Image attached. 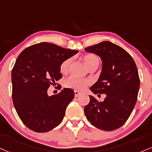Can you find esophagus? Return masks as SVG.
Returning <instances> with one entry per match:
<instances>
[{
    "instance_id": "34e87169",
    "label": "esophagus",
    "mask_w": 152,
    "mask_h": 152,
    "mask_svg": "<svg viewBox=\"0 0 152 152\" xmlns=\"http://www.w3.org/2000/svg\"><path fill=\"white\" fill-rule=\"evenodd\" d=\"M80 92H79V91H75V97H77L78 96H79V95L80 94Z\"/></svg>"
}]
</instances>
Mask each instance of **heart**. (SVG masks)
I'll list each match as a JSON object with an SVG mask.
<instances>
[{
  "mask_svg": "<svg viewBox=\"0 0 152 152\" xmlns=\"http://www.w3.org/2000/svg\"><path fill=\"white\" fill-rule=\"evenodd\" d=\"M83 59L88 69L90 68L91 67L94 66V65H99V58L94 54H87L85 56ZM71 62H72V58H67L61 63V66H60V71L61 73L65 74L68 71ZM89 83L90 82L88 80L82 79V78H79L75 76H71L65 80V86L66 87L74 89L75 90L82 91L85 89L87 86L89 85Z\"/></svg>",
  "mask_w": 152,
  "mask_h": 152,
  "instance_id": "1",
  "label": "heart"
}]
</instances>
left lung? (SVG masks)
Returning a JSON list of instances; mask_svg holds the SVG:
<instances>
[{
  "instance_id": "8db88e82",
  "label": "left lung",
  "mask_w": 152,
  "mask_h": 152,
  "mask_svg": "<svg viewBox=\"0 0 152 152\" xmlns=\"http://www.w3.org/2000/svg\"><path fill=\"white\" fill-rule=\"evenodd\" d=\"M85 50L99 56L102 61L100 76L90 90L95 94L106 95L102 102L90 95L85 114L96 128L105 131L116 130L130 117L137 99L140 78L136 64L126 50L108 41Z\"/></svg>"
}]
</instances>
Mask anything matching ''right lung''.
<instances>
[{"instance_id": "obj_1", "label": "right lung", "mask_w": 152, "mask_h": 152, "mask_svg": "<svg viewBox=\"0 0 152 152\" xmlns=\"http://www.w3.org/2000/svg\"><path fill=\"white\" fill-rule=\"evenodd\" d=\"M78 50L42 42L25 48L16 60L11 74L12 101L19 117L28 128L46 132L63 121L74 91L64 88L48 96L50 85L61 79L60 66Z\"/></svg>"}]
</instances>
